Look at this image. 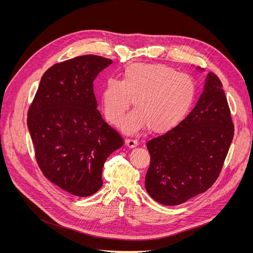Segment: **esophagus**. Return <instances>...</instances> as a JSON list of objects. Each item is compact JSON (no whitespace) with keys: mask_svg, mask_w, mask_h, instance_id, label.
Instances as JSON below:
<instances>
[{"mask_svg":"<svg viewBox=\"0 0 253 253\" xmlns=\"http://www.w3.org/2000/svg\"><path fill=\"white\" fill-rule=\"evenodd\" d=\"M125 144H126V147H128L129 149H134L138 145V141L135 139H126Z\"/></svg>","mask_w":253,"mask_h":253,"instance_id":"34e87169","label":"esophagus"}]
</instances>
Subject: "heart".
I'll list each match as a JSON object with an SVG mask.
<instances>
[{
    "label": "heart",
    "mask_w": 253,
    "mask_h": 253,
    "mask_svg": "<svg viewBox=\"0 0 253 253\" xmlns=\"http://www.w3.org/2000/svg\"><path fill=\"white\" fill-rule=\"evenodd\" d=\"M193 80L163 64L133 63L123 74V81L109 79L101 92L106 119L117 124L131 104L135 109L121 123L126 133L145 126L153 133H163L177 125L194 103Z\"/></svg>",
    "instance_id": "b5f03b06"
}]
</instances>
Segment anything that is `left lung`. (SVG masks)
Returning <instances> with one entry per match:
<instances>
[{"label":"left lung","mask_w":253,"mask_h":253,"mask_svg":"<svg viewBox=\"0 0 253 253\" xmlns=\"http://www.w3.org/2000/svg\"><path fill=\"white\" fill-rule=\"evenodd\" d=\"M233 137L222 84L208 73L202 94L188 117L147 143L151 155L144 182L148 194L158 203L174 206L206 192L220 173Z\"/></svg>","instance_id":"1"}]
</instances>
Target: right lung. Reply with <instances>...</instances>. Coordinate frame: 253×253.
I'll return each mask as SVG.
<instances>
[{
	"label": "right lung",
	"mask_w": 253,
	"mask_h": 253,
	"mask_svg": "<svg viewBox=\"0 0 253 253\" xmlns=\"http://www.w3.org/2000/svg\"><path fill=\"white\" fill-rule=\"evenodd\" d=\"M97 55L56 63L43 75L28 114L36 159L43 174L77 197L102 185L108 157L123 145L97 110L93 81L112 64Z\"/></svg>",
	"instance_id": "1"
}]
</instances>
